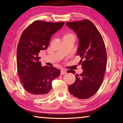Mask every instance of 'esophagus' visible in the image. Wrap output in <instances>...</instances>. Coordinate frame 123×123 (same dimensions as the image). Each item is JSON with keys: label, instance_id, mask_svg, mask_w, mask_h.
<instances>
[{"label": "esophagus", "instance_id": "34e87169", "mask_svg": "<svg viewBox=\"0 0 123 123\" xmlns=\"http://www.w3.org/2000/svg\"><path fill=\"white\" fill-rule=\"evenodd\" d=\"M67 73V71L65 69H62L61 70V75H63V74H65Z\"/></svg>", "mask_w": 123, "mask_h": 123}]
</instances>
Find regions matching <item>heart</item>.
<instances>
[{
    "instance_id": "obj_1",
    "label": "heart",
    "mask_w": 123,
    "mask_h": 123,
    "mask_svg": "<svg viewBox=\"0 0 123 123\" xmlns=\"http://www.w3.org/2000/svg\"><path fill=\"white\" fill-rule=\"evenodd\" d=\"M69 36H74V35L72 34V33H67L64 35V36H63V37H69Z\"/></svg>"
}]
</instances>
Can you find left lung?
<instances>
[{
    "mask_svg": "<svg viewBox=\"0 0 123 123\" xmlns=\"http://www.w3.org/2000/svg\"><path fill=\"white\" fill-rule=\"evenodd\" d=\"M73 30L79 39L77 55L81 58L80 64L83 72L75 75L76 80L69 85L70 94L80 99L94 95L101 86L106 68L107 54L103 37L90 20L84 19L66 24ZM74 74L75 72L69 70Z\"/></svg>",
    "mask_w": 123,
    "mask_h": 123,
    "instance_id": "8db88e82",
    "label": "left lung"
}]
</instances>
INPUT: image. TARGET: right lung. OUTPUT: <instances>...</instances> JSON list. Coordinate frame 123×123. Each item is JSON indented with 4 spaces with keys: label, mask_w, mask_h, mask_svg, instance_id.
Masks as SVG:
<instances>
[{
    "label": "right lung",
    "mask_w": 123,
    "mask_h": 123,
    "mask_svg": "<svg viewBox=\"0 0 123 123\" xmlns=\"http://www.w3.org/2000/svg\"><path fill=\"white\" fill-rule=\"evenodd\" d=\"M64 23L35 20L20 37L17 49L18 73L24 88L33 97L47 96L52 88L53 80L61 73L53 67L42 66L38 54L47 48L52 35Z\"/></svg>",
    "instance_id": "1"
}]
</instances>
